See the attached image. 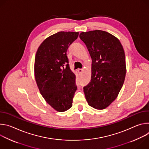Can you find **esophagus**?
<instances>
[{
	"label": "esophagus",
	"mask_w": 149,
	"mask_h": 149,
	"mask_svg": "<svg viewBox=\"0 0 149 149\" xmlns=\"http://www.w3.org/2000/svg\"><path fill=\"white\" fill-rule=\"evenodd\" d=\"M82 71H83V69H82V68H81V69H78V72H79V74H81V73L82 72Z\"/></svg>",
	"instance_id": "1"
}]
</instances>
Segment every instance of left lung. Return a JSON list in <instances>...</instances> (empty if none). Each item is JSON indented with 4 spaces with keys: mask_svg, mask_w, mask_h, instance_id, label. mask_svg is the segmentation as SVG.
I'll return each instance as SVG.
<instances>
[{
    "mask_svg": "<svg viewBox=\"0 0 149 149\" xmlns=\"http://www.w3.org/2000/svg\"><path fill=\"white\" fill-rule=\"evenodd\" d=\"M92 59L91 79L84 92L91 107L102 110L117 98L124 81L126 67L124 51L113 35L95 30L81 32Z\"/></svg>",
    "mask_w": 149,
    "mask_h": 149,
    "instance_id": "left-lung-1",
    "label": "left lung"
}]
</instances>
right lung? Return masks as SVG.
Returning <instances> with one entry per match:
<instances>
[{
  "label": "right lung",
  "mask_w": 149,
  "mask_h": 149,
  "mask_svg": "<svg viewBox=\"0 0 149 149\" xmlns=\"http://www.w3.org/2000/svg\"><path fill=\"white\" fill-rule=\"evenodd\" d=\"M78 34L59 32L50 36L40 44L35 56V76L39 91L47 102L59 112L72 107L77 89L67 51Z\"/></svg>",
  "instance_id": "right-lung-1"
}]
</instances>
